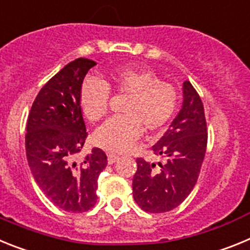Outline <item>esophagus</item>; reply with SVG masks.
Instances as JSON below:
<instances>
[{
	"instance_id": "esophagus-1",
	"label": "esophagus",
	"mask_w": 250,
	"mask_h": 250,
	"mask_svg": "<svg viewBox=\"0 0 250 250\" xmlns=\"http://www.w3.org/2000/svg\"><path fill=\"white\" fill-rule=\"evenodd\" d=\"M119 160H120V156L114 155V154H109V155H107V163H109V164H115V163H118Z\"/></svg>"
}]
</instances>
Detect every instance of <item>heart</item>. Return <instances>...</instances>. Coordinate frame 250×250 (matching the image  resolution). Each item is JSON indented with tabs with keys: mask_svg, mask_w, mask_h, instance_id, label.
<instances>
[{
	"mask_svg": "<svg viewBox=\"0 0 250 250\" xmlns=\"http://www.w3.org/2000/svg\"><path fill=\"white\" fill-rule=\"evenodd\" d=\"M109 90L129 95L124 116L112 118L94 134L98 146L110 152H125L140 139L143 129L155 132L171 119L178 106V91L170 83L160 81L151 70L140 67L114 68L105 81L87 80L80 92L83 115L92 123L100 121L109 109Z\"/></svg>",
	"mask_w": 250,
	"mask_h": 250,
	"instance_id": "1",
	"label": "heart"
}]
</instances>
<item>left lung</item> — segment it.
<instances>
[{"label": "left lung", "mask_w": 250, "mask_h": 250, "mask_svg": "<svg viewBox=\"0 0 250 250\" xmlns=\"http://www.w3.org/2000/svg\"><path fill=\"white\" fill-rule=\"evenodd\" d=\"M182 110L165 135L152 146L164 163L136 159L132 195L147 213H165L182 204L194 189L207 151L204 106L189 81L183 83Z\"/></svg>", "instance_id": "1"}]
</instances>
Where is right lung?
Segmentation results:
<instances>
[{
	"label": "right lung",
	"instance_id": "right-lung-1",
	"mask_svg": "<svg viewBox=\"0 0 250 250\" xmlns=\"http://www.w3.org/2000/svg\"><path fill=\"white\" fill-rule=\"evenodd\" d=\"M95 65L80 57L51 77L35 99L26 126V155L35 182L56 207L71 213L94 207L99 175L107 165L99 147L79 159L87 136L80 92Z\"/></svg>",
	"mask_w": 250,
	"mask_h": 250
}]
</instances>
